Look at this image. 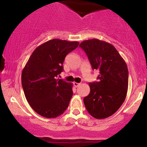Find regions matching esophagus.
<instances>
[{
    "label": "esophagus",
    "instance_id": "1",
    "mask_svg": "<svg viewBox=\"0 0 147 147\" xmlns=\"http://www.w3.org/2000/svg\"><path fill=\"white\" fill-rule=\"evenodd\" d=\"M74 86H75L76 88H77V87H78V86L80 85V83H77V82H74Z\"/></svg>",
    "mask_w": 147,
    "mask_h": 147
}]
</instances>
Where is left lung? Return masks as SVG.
Returning <instances> with one entry per match:
<instances>
[{"mask_svg": "<svg viewBox=\"0 0 147 147\" xmlns=\"http://www.w3.org/2000/svg\"><path fill=\"white\" fill-rule=\"evenodd\" d=\"M80 47L85 51L93 69L98 70V82L89 83L90 92L84 98L90 115L103 119L115 113L125 100L128 86V71L117 50L110 43L99 39L84 41Z\"/></svg>", "mask_w": 147, "mask_h": 147, "instance_id": "8db88e82", "label": "left lung"}]
</instances>
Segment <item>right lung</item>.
<instances>
[{"label": "right lung", "mask_w": 147, "mask_h": 147, "mask_svg": "<svg viewBox=\"0 0 147 147\" xmlns=\"http://www.w3.org/2000/svg\"><path fill=\"white\" fill-rule=\"evenodd\" d=\"M78 45L77 41L49 40L36 48L23 68L21 82L24 94L39 115L56 118L69 106L73 84L57 77L63 71L66 55Z\"/></svg>", "instance_id": "1"}]
</instances>
